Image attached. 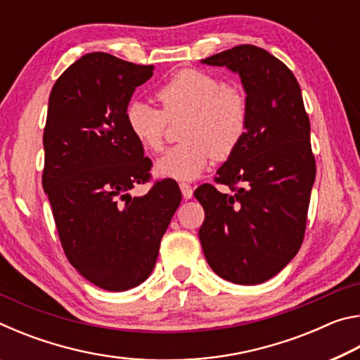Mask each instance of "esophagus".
Segmentation results:
<instances>
[{"label":"esophagus","mask_w":360,"mask_h":360,"mask_svg":"<svg viewBox=\"0 0 360 360\" xmlns=\"http://www.w3.org/2000/svg\"><path fill=\"white\" fill-rule=\"evenodd\" d=\"M179 187H181L182 197H184L186 200H188V198H192V195H193V191H192V186H191V184H187V182H181V184H179Z\"/></svg>","instance_id":"esophagus-1"}]
</instances>
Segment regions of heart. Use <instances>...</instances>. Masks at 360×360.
I'll return each mask as SVG.
<instances>
[{
    "label": "heart",
    "instance_id": "obj_1",
    "mask_svg": "<svg viewBox=\"0 0 360 360\" xmlns=\"http://www.w3.org/2000/svg\"><path fill=\"white\" fill-rule=\"evenodd\" d=\"M162 109L133 101L125 112L133 138L146 150L158 152L165 143L168 122L184 119L181 143L157 162V173L176 181L198 178L216 158H229L240 148L249 127L245 90L227 85L202 70H181L157 90Z\"/></svg>",
    "mask_w": 360,
    "mask_h": 360
}]
</instances>
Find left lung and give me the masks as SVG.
<instances>
[{
    "label": "left lung",
    "mask_w": 360,
    "mask_h": 360,
    "mask_svg": "<svg viewBox=\"0 0 360 360\" xmlns=\"http://www.w3.org/2000/svg\"><path fill=\"white\" fill-rule=\"evenodd\" d=\"M203 63L238 72L249 127L214 178L231 193L211 184L195 191L205 210L200 241L216 275L260 284L294 259L304 238L316 178L309 119L294 72L265 49L235 46Z\"/></svg>",
    "instance_id": "1"
}]
</instances>
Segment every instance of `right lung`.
<instances>
[{"mask_svg":"<svg viewBox=\"0 0 360 360\" xmlns=\"http://www.w3.org/2000/svg\"><path fill=\"white\" fill-rule=\"evenodd\" d=\"M154 75L111 53L92 52L53 84L44 127L42 187L66 259L101 289L120 292L149 278L181 203L173 179L150 181L152 162L129 130L135 89Z\"/></svg>","mask_w":360,"mask_h":360,"instance_id":"1","label":"right lung"}]
</instances>
